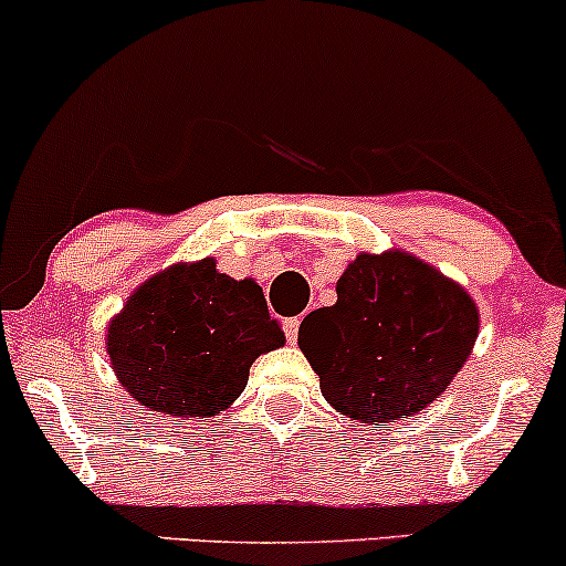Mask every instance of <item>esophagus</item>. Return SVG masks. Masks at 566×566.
<instances>
[{
  "label": "esophagus",
  "mask_w": 566,
  "mask_h": 566,
  "mask_svg": "<svg viewBox=\"0 0 566 566\" xmlns=\"http://www.w3.org/2000/svg\"><path fill=\"white\" fill-rule=\"evenodd\" d=\"M297 329H301V319H287L284 322V335H287L290 343H297Z\"/></svg>",
  "instance_id": "1"
}]
</instances>
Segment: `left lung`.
<instances>
[{"instance_id": "obj_1", "label": "left lung", "mask_w": 566, "mask_h": 566, "mask_svg": "<svg viewBox=\"0 0 566 566\" xmlns=\"http://www.w3.org/2000/svg\"><path fill=\"white\" fill-rule=\"evenodd\" d=\"M337 301L305 316L297 346L340 415L380 426L412 418L447 391L479 337V305L412 252H359Z\"/></svg>"}]
</instances>
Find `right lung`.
<instances>
[{
	"label": "right lung",
	"mask_w": 566,
	"mask_h": 566,
	"mask_svg": "<svg viewBox=\"0 0 566 566\" xmlns=\"http://www.w3.org/2000/svg\"><path fill=\"white\" fill-rule=\"evenodd\" d=\"M279 346L284 333L261 284L220 274L216 258L148 276L106 327V354L122 388L180 423L229 409L252 361Z\"/></svg>",
	"instance_id": "1"
}]
</instances>
